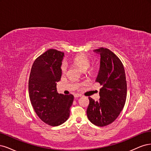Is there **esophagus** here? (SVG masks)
Instances as JSON below:
<instances>
[{
  "label": "esophagus",
  "mask_w": 151,
  "mask_h": 151,
  "mask_svg": "<svg viewBox=\"0 0 151 151\" xmlns=\"http://www.w3.org/2000/svg\"><path fill=\"white\" fill-rule=\"evenodd\" d=\"M74 96H75V98H78V97L81 96V95H80V94H75V95H74Z\"/></svg>",
  "instance_id": "obj_1"
}]
</instances>
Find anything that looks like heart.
I'll return each instance as SVG.
<instances>
[{"instance_id":"heart-1","label":"heart","mask_w":151,"mask_h":151,"mask_svg":"<svg viewBox=\"0 0 151 151\" xmlns=\"http://www.w3.org/2000/svg\"><path fill=\"white\" fill-rule=\"evenodd\" d=\"M73 64L82 70L83 71H86L88 69L90 73H93L95 70V68L93 66L90 67L91 65L90 58L86 55L80 54L75 56L72 60ZM61 71L63 74H65L67 71V65L66 63L63 62L61 65Z\"/></svg>"}]
</instances>
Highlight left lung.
Wrapping results in <instances>:
<instances>
[{"label":"left lung","instance_id":"1","mask_svg":"<svg viewBox=\"0 0 151 151\" xmlns=\"http://www.w3.org/2000/svg\"><path fill=\"white\" fill-rule=\"evenodd\" d=\"M94 51L101 56L96 82L101 88L99 101L88 97L86 114L92 124L104 127L115 120L124 108L127 98V81L124 65L117 56L105 47Z\"/></svg>","mask_w":151,"mask_h":151}]
</instances>
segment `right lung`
<instances>
[{"instance_id": "right-lung-1", "label": "right lung", "mask_w": 151, "mask_h": 151, "mask_svg": "<svg viewBox=\"0 0 151 151\" xmlns=\"http://www.w3.org/2000/svg\"><path fill=\"white\" fill-rule=\"evenodd\" d=\"M63 56V52L48 50L33 63L29 79V95L34 110L42 122L53 127L69 118L74 99L71 94L65 95L57 91Z\"/></svg>"}]
</instances>
